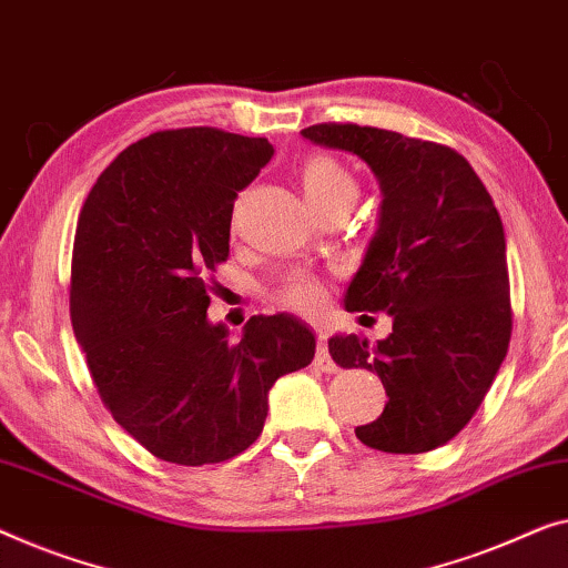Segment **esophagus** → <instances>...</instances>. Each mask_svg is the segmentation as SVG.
Masks as SVG:
<instances>
[{
  "label": "esophagus",
  "mask_w": 568,
  "mask_h": 568,
  "mask_svg": "<svg viewBox=\"0 0 568 568\" xmlns=\"http://www.w3.org/2000/svg\"><path fill=\"white\" fill-rule=\"evenodd\" d=\"M315 366L320 368V372H325V374H335V372H338V366H335V361L331 358V353H327V345L323 343V335H320V338H317Z\"/></svg>",
  "instance_id": "34e87169"
}]
</instances>
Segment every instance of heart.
I'll list each match as a JSON object with an SVG mask.
<instances>
[{"label": "heart", "instance_id": "heart-1", "mask_svg": "<svg viewBox=\"0 0 568 568\" xmlns=\"http://www.w3.org/2000/svg\"><path fill=\"white\" fill-rule=\"evenodd\" d=\"M300 186L304 200L315 212H323L333 204H356L358 184L351 171L338 159L327 153H312L300 166ZM327 297L325 284L307 271H294L284 276L276 286L274 300L286 310L300 312V315H315Z\"/></svg>", "mask_w": 568, "mask_h": 568}]
</instances>
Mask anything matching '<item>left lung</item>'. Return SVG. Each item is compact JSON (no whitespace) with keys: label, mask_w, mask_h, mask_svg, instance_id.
<instances>
[{"label":"left lung","mask_w":568,"mask_h":568,"mask_svg":"<svg viewBox=\"0 0 568 568\" xmlns=\"http://www.w3.org/2000/svg\"><path fill=\"white\" fill-rule=\"evenodd\" d=\"M312 143L364 159L379 179V230L345 310L392 315L389 338L327 341L341 368L376 372L384 413L356 427L384 454H425L456 438L487 397L513 335L507 245L487 186L454 148L394 130L320 122Z\"/></svg>","instance_id":"1"}]
</instances>
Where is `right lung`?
I'll list each match as a JSON object with an SVG mask.
<instances>
[{"mask_svg":"<svg viewBox=\"0 0 568 568\" xmlns=\"http://www.w3.org/2000/svg\"><path fill=\"white\" fill-rule=\"evenodd\" d=\"M271 155L266 138L159 130L128 145L81 207L73 333L106 413L161 462L243 454L274 382L315 358V335L292 315H253L237 343L207 320L233 202Z\"/></svg>","mask_w":568,"mask_h":568,"instance_id":"add662e5","label":"right lung"}]
</instances>
